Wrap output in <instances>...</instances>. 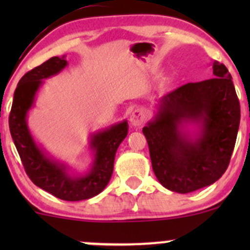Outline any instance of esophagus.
<instances>
[{"label": "esophagus", "instance_id": "obj_1", "mask_svg": "<svg viewBox=\"0 0 250 250\" xmlns=\"http://www.w3.org/2000/svg\"><path fill=\"white\" fill-rule=\"evenodd\" d=\"M145 120H146L145 112L140 109L134 110L132 112V115H130V125H134V127H138V128L141 127V125L145 123Z\"/></svg>", "mask_w": 250, "mask_h": 250}]
</instances>
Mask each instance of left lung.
<instances>
[{
  "instance_id": "obj_1",
  "label": "left lung",
  "mask_w": 250,
  "mask_h": 250,
  "mask_svg": "<svg viewBox=\"0 0 250 250\" xmlns=\"http://www.w3.org/2000/svg\"><path fill=\"white\" fill-rule=\"evenodd\" d=\"M213 75L161 98L155 117L143 128L153 173L174 192L188 193L211 185L230 163L241 107L225 65L215 60ZM190 123L200 127L195 137L183 130Z\"/></svg>"
}]
</instances>
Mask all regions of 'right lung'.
I'll use <instances>...</instances> for the list:
<instances>
[{
  "label": "right lung",
  "mask_w": 250,
  "mask_h": 250,
  "mask_svg": "<svg viewBox=\"0 0 250 250\" xmlns=\"http://www.w3.org/2000/svg\"><path fill=\"white\" fill-rule=\"evenodd\" d=\"M67 65L65 57H53L26 72L17 85L9 113V130L24 169L32 183L42 190L64 201H82L102 192L109 184L118 146L127 137V121L111 125L90 138L94 162L87 174L75 176L66 166L49 158L37 146L27 128L26 115L44 78L59 74Z\"/></svg>",
  "instance_id": "obj_1"
}]
</instances>
